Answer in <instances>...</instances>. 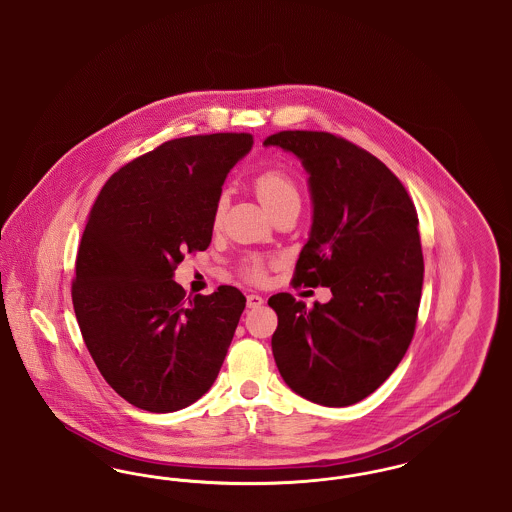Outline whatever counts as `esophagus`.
Masks as SVG:
<instances>
[{"instance_id": "1", "label": "esophagus", "mask_w": 512, "mask_h": 512, "mask_svg": "<svg viewBox=\"0 0 512 512\" xmlns=\"http://www.w3.org/2000/svg\"><path fill=\"white\" fill-rule=\"evenodd\" d=\"M265 303V299L259 295V293H249L247 295V307L249 309H257V307H261Z\"/></svg>"}]
</instances>
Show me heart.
Listing matches in <instances>:
<instances>
[{"instance_id":"heart-1","label":"heart","mask_w":512,"mask_h":512,"mask_svg":"<svg viewBox=\"0 0 512 512\" xmlns=\"http://www.w3.org/2000/svg\"><path fill=\"white\" fill-rule=\"evenodd\" d=\"M253 190H255L259 201L263 203V207L267 209L270 215L274 211L286 207V205L301 201L297 184L286 172L276 171V169H268V171L257 174L255 180H253ZM222 213H224V205L220 201L219 205L215 207V213H213V222L217 226L222 220ZM244 272L245 276L251 278V280H261L263 274H265V267L259 259H249L245 263Z\"/></svg>"}]
</instances>
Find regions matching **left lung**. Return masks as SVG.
<instances>
[{
	"instance_id": "left-lung-1",
	"label": "left lung",
	"mask_w": 512,
	"mask_h": 512,
	"mask_svg": "<svg viewBox=\"0 0 512 512\" xmlns=\"http://www.w3.org/2000/svg\"><path fill=\"white\" fill-rule=\"evenodd\" d=\"M265 146L293 153L309 174L313 222L295 284L326 286L328 303L276 293L272 355L297 395L347 407L378 390L413 340L424 259L413 201L365 149L328 132L286 130Z\"/></svg>"
}]
</instances>
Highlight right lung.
Listing matches in <instances>:
<instances>
[{"mask_svg":"<svg viewBox=\"0 0 512 512\" xmlns=\"http://www.w3.org/2000/svg\"><path fill=\"white\" fill-rule=\"evenodd\" d=\"M251 147V134L165 142L115 172L92 207L74 313L101 376L138 409L180 411L219 376L244 293L220 286L186 303L174 270L211 244L222 184Z\"/></svg>","mask_w":512,"mask_h":512,"instance_id":"right-lung-1","label":"right lung"}]
</instances>
